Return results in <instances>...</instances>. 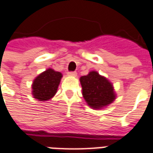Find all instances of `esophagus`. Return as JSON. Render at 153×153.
I'll return each instance as SVG.
<instances>
[{
    "label": "esophagus",
    "instance_id": "esophagus-1",
    "mask_svg": "<svg viewBox=\"0 0 153 153\" xmlns=\"http://www.w3.org/2000/svg\"><path fill=\"white\" fill-rule=\"evenodd\" d=\"M69 76H73V77H76L77 76V73L75 71H71V72H69L68 73Z\"/></svg>",
    "mask_w": 153,
    "mask_h": 153
}]
</instances>
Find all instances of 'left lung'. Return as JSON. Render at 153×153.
<instances>
[{
	"label": "left lung",
	"instance_id": "8db88e82",
	"mask_svg": "<svg viewBox=\"0 0 153 153\" xmlns=\"http://www.w3.org/2000/svg\"><path fill=\"white\" fill-rule=\"evenodd\" d=\"M83 97L88 105L94 109H101L116 99L114 86L105 77L98 72L91 71L80 78Z\"/></svg>",
	"mask_w": 153,
	"mask_h": 153
}]
</instances>
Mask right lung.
<instances>
[{
	"label": "right lung",
	"mask_w": 153,
	"mask_h": 153,
	"mask_svg": "<svg viewBox=\"0 0 153 153\" xmlns=\"http://www.w3.org/2000/svg\"><path fill=\"white\" fill-rule=\"evenodd\" d=\"M62 74L48 69L36 77L32 84V94L39 101H47L56 94Z\"/></svg>",
	"instance_id": "add662e5"
}]
</instances>
